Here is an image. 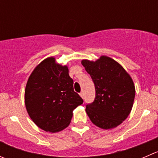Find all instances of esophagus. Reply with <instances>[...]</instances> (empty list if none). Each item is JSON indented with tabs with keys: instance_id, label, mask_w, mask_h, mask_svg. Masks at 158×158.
<instances>
[{
	"instance_id": "esophagus-1",
	"label": "esophagus",
	"mask_w": 158,
	"mask_h": 158,
	"mask_svg": "<svg viewBox=\"0 0 158 158\" xmlns=\"http://www.w3.org/2000/svg\"><path fill=\"white\" fill-rule=\"evenodd\" d=\"M79 96H81V97L82 98V99H83V97H84V95H83V93H79Z\"/></svg>"
}]
</instances>
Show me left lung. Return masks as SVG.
<instances>
[{"mask_svg": "<svg viewBox=\"0 0 158 158\" xmlns=\"http://www.w3.org/2000/svg\"><path fill=\"white\" fill-rule=\"evenodd\" d=\"M82 65L95 85L96 97L85 111L93 124L102 129L116 127L129 116L135 97V86L126 70L107 56L96 62L84 59Z\"/></svg>", "mask_w": 158, "mask_h": 158, "instance_id": "8db88e82", "label": "left lung"}]
</instances>
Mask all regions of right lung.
<instances>
[{"label":"right lung","instance_id":"add662e5","mask_svg":"<svg viewBox=\"0 0 158 158\" xmlns=\"http://www.w3.org/2000/svg\"><path fill=\"white\" fill-rule=\"evenodd\" d=\"M24 102L27 113L38 127L56 133L69 125L73 110L83 100L74 91L68 67L49 57L37 65L29 76Z\"/></svg>","mask_w":158,"mask_h":158}]
</instances>
